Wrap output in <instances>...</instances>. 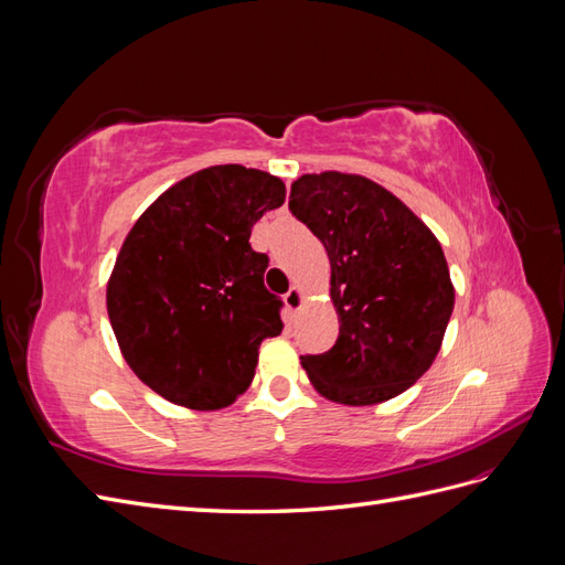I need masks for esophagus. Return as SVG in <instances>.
Returning <instances> with one entry per match:
<instances>
[{"mask_svg": "<svg viewBox=\"0 0 565 565\" xmlns=\"http://www.w3.org/2000/svg\"><path fill=\"white\" fill-rule=\"evenodd\" d=\"M303 292H301V289L299 287H292V289H289V292L285 295V306H287V311L289 313H297L299 309H301V306H303Z\"/></svg>", "mask_w": 565, "mask_h": 565, "instance_id": "obj_1", "label": "esophagus"}]
</instances>
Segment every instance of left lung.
<instances>
[{
  "label": "left lung",
  "instance_id": "1",
  "mask_svg": "<svg viewBox=\"0 0 565 565\" xmlns=\"http://www.w3.org/2000/svg\"><path fill=\"white\" fill-rule=\"evenodd\" d=\"M289 210L330 259L337 344L301 365L322 398L377 405L431 367L452 316L455 287L431 228L384 185L320 172L292 183Z\"/></svg>",
  "mask_w": 565,
  "mask_h": 565
}]
</instances>
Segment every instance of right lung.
Instances as JSON below:
<instances>
[{"label": "right lung", "mask_w": 565, "mask_h": 565, "mask_svg": "<svg viewBox=\"0 0 565 565\" xmlns=\"http://www.w3.org/2000/svg\"><path fill=\"white\" fill-rule=\"evenodd\" d=\"M262 169L216 164L177 181L136 218L106 289L117 347L146 386L188 409H221L254 380L282 332L252 226L285 202Z\"/></svg>", "instance_id": "add662e5"}]
</instances>
